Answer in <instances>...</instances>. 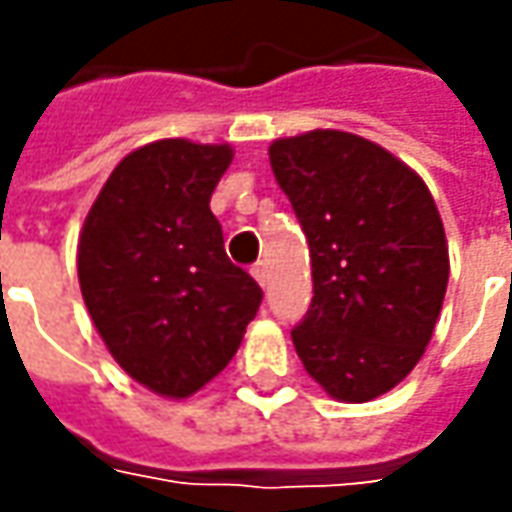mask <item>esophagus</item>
<instances>
[{"label":"esophagus","instance_id":"1","mask_svg":"<svg viewBox=\"0 0 512 512\" xmlns=\"http://www.w3.org/2000/svg\"><path fill=\"white\" fill-rule=\"evenodd\" d=\"M253 279H256L262 287H267V267L265 265L253 267Z\"/></svg>","mask_w":512,"mask_h":512}]
</instances>
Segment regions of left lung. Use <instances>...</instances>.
Masks as SVG:
<instances>
[{
	"label": "left lung",
	"mask_w": 512,
	"mask_h": 512,
	"mask_svg": "<svg viewBox=\"0 0 512 512\" xmlns=\"http://www.w3.org/2000/svg\"><path fill=\"white\" fill-rule=\"evenodd\" d=\"M270 168L310 245L296 353L333 399L370 402L416 367L442 313V216L419 173L356 133L276 139Z\"/></svg>",
	"instance_id": "8db88e82"
}]
</instances>
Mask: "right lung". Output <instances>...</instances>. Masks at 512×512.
Returning a JSON list of instances; mask_svg holds the SVG:
<instances>
[{
  "label": "right lung",
  "mask_w": 512,
  "mask_h": 512,
  "mask_svg": "<svg viewBox=\"0 0 512 512\" xmlns=\"http://www.w3.org/2000/svg\"><path fill=\"white\" fill-rule=\"evenodd\" d=\"M230 159V145L187 139L133 150L79 236V287L102 342L130 379L168 399L219 376L262 305L210 213Z\"/></svg>",
  "instance_id": "add662e5"
}]
</instances>
